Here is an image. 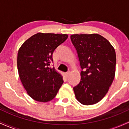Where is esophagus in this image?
Instances as JSON below:
<instances>
[{
  "instance_id": "34e87169",
  "label": "esophagus",
  "mask_w": 129,
  "mask_h": 129,
  "mask_svg": "<svg viewBox=\"0 0 129 129\" xmlns=\"http://www.w3.org/2000/svg\"><path fill=\"white\" fill-rule=\"evenodd\" d=\"M69 75H70V72H66V73H64V75L66 76V77H67V78L69 77Z\"/></svg>"
}]
</instances>
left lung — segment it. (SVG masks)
I'll return each instance as SVG.
<instances>
[{
	"mask_svg": "<svg viewBox=\"0 0 129 129\" xmlns=\"http://www.w3.org/2000/svg\"><path fill=\"white\" fill-rule=\"evenodd\" d=\"M81 70V81L73 87L77 100L82 104L92 105L100 101L115 78L116 53L110 43L98 34L73 35Z\"/></svg>",
	"mask_w": 129,
	"mask_h": 129,
	"instance_id": "8db88e82",
	"label": "left lung"
}]
</instances>
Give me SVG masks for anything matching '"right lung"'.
Masks as SVG:
<instances>
[{
	"mask_svg": "<svg viewBox=\"0 0 129 129\" xmlns=\"http://www.w3.org/2000/svg\"><path fill=\"white\" fill-rule=\"evenodd\" d=\"M67 35L39 33L22 44L17 54V69L22 85L37 101L52 100L63 84L62 77L50 68L52 54Z\"/></svg>",
	"mask_w": 129,
	"mask_h": 129,
	"instance_id": "1",
	"label": "right lung"
}]
</instances>
